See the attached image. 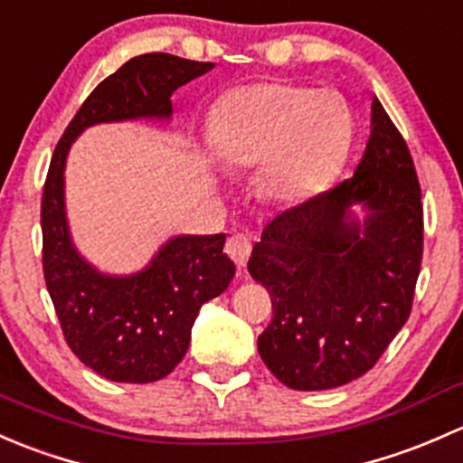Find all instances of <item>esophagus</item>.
<instances>
[{"instance_id": "obj_1", "label": "esophagus", "mask_w": 463, "mask_h": 463, "mask_svg": "<svg viewBox=\"0 0 463 463\" xmlns=\"http://www.w3.org/2000/svg\"><path fill=\"white\" fill-rule=\"evenodd\" d=\"M225 251L233 263L238 265V269H242L251 254V238L247 233H233V236L227 238Z\"/></svg>"}]
</instances>
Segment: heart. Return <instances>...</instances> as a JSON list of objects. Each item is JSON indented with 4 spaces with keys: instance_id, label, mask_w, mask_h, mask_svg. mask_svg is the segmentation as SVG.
Listing matches in <instances>:
<instances>
[{
    "instance_id": "1",
    "label": "heart",
    "mask_w": 463,
    "mask_h": 463,
    "mask_svg": "<svg viewBox=\"0 0 463 463\" xmlns=\"http://www.w3.org/2000/svg\"><path fill=\"white\" fill-rule=\"evenodd\" d=\"M352 113L330 89L267 80L218 99L209 137L232 166H259L260 187L280 203H298L327 187L350 154Z\"/></svg>"
}]
</instances>
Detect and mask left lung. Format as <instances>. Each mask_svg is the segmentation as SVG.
Segmentation results:
<instances>
[{"instance_id":"1","label":"left lung","mask_w":463,"mask_h":463,"mask_svg":"<svg viewBox=\"0 0 463 463\" xmlns=\"http://www.w3.org/2000/svg\"><path fill=\"white\" fill-rule=\"evenodd\" d=\"M364 203L361 228L349 207ZM423 204L406 140L379 99L354 175L274 218L247 263L274 317L260 359L292 390H330L374 368L412 309Z\"/></svg>"}]
</instances>
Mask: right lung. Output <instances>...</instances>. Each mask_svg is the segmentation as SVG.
I'll return each mask as SVG.
<instances>
[{"instance_id":"1","label":"right lung","mask_w":463,"mask_h":463,"mask_svg":"<svg viewBox=\"0 0 463 463\" xmlns=\"http://www.w3.org/2000/svg\"><path fill=\"white\" fill-rule=\"evenodd\" d=\"M212 61L169 53L137 55L93 89L55 146L42 196V265L61 332L73 354L118 383L165 379L187 354L203 303L222 294L236 265L225 233L175 236L146 269L99 274L71 242L64 165L75 137L99 122L169 118L171 93L212 71Z\"/></svg>"}]
</instances>
